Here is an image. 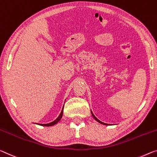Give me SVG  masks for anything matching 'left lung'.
<instances>
[{
	"label": "left lung",
	"mask_w": 157,
	"mask_h": 157,
	"mask_svg": "<svg viewBox=\"0 0 157 157\" xmlns=\"http://www.w3.org/2000/svg\"><path fill=\"white\" fill-rule=\"evenodd\" d=\"M91 114H92V116H93V117H94V119H96V120L97 121H98V122H99V123H101V124H104V125H108V124H105V123H103V122H102V121H101L100 120H99V119H97V118L96 117H95V116H94V114H93V113H92V112H91Z\"/></svg>",
	"instance_id": "obj_1"
}]
</instances>
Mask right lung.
Masks as SVG:
<instances>
[{
    "label": "right lung",
    "instance_id": "obj_1",
    "mask_svg": "<svg viewBox=\"0 0 157 157\" xmlns=\"http://www.w3.org/2000/svg\"><path fill=\"white\" fill-rule=\"evenodd\" d=\"M63 108H62V110H61V114H59V116L58 117L56 118V119H55L54 121H52V122L51 123H49V124H38L39 125H41V126H53L54 125V124H56V123L59 122V121L60 120V119H61L62 117V115H63Z\"/></svg>",
    "mask_w": 157,
    "mask_h": 157
}]
</instances>
